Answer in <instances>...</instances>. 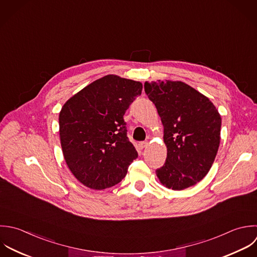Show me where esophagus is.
<instances>
[{
	"mask_svg": "<svg viewBox=\"0 0 257 257\" xmlns=\"http://www.w3.org/2000/svg\"><path fill=\"white\" fill-rule=\"evenodd\" d=\"M148 144H149V143H148L147 141H144V142H141V143L139 144V146L143 149V148H146V147L148 146Z\"/></svg>",
	"mask_w": 257,
	"mask_h": 257,
	"instance_id": "34e87169",
	"label": "esophagus"
}]
</instances>
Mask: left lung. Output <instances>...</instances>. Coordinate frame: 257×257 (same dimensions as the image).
I'll list each match as a JSON object with an SVG mask.
<instances>
[{
	"mask_svg": "<svg viewBox=\"0 0 257 257\" xmlns=\"http://www.w3.org/2000/svg\"><path fill=\"white\" fill-rule=\"evenodd\" d=\"M144 89L164 127L167 158L156 170L160 183L173 190L195 185L209 172L218 151V110L206 96L181 81H146Z\"/></svg>",
	"mask_w": 257,
	"mask_h": 257,
	"instance_id": "8db88e82",
	"label": "left lung"
}]
</instances>
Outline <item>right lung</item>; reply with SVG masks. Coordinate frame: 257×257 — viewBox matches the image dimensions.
Wrapping results in <instances>:
<instances>
[{
	"mask_svg": "<svg viewBox=\"0 0 257 257\" xmlns=\"http://www.w3.org/2000/svg\"><path fill=\"white\" fill-rule=\"evenodd\" d=\"M142 88L141 82L107 75L63 105L59 133L64 159L84 186L94 190L114 186L138 157L123 116Z\"/></svg>",
	"mask_w": 257,
	"mask_h": 257,
	"instance_id": "1",
	"label": "right lung"
}]
</instances>
